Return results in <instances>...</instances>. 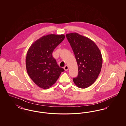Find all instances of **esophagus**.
<instances>
[{"label":"esophagus","mask_w":126,"mask_h":126,"mask_svg":"<svg viewBox=\"0 0 126 126\" xmlns=\"http://www.w3.org/2000/svg\"><path fill=\"white\" fill-rule=\"evenodd\" d=\"M64 69H65V71H67L68 69V66H67V65H66V66H65V67H64Z\"/></svg>","instance_id":"34e87169"}]
</instances>
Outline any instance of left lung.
Masks as SVG:
<instances>
[{"label": "left lung", "instance_id": "8db88e82", "mask_svg": "<svg viewBox=\"0 0 126 126\" xmlns=\"http://www.w3.org/2000/svg\"><path fill=\"white\" fill-rule=\"evenodd\" d=\"M74 53L78 65V76L73 80L80 88H86L94 84L101 72L102 54L96 44L89 38L70 33L66 34Z\"/></svg>", "mask_w": 126, "mask_h": 126}]
</instances>
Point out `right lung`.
Listing matches in <instances>:
<instances>
[{"mask_svg":"<svg viewBox=\"0 0 126 126\" xmlns=\"http://www.w3.org/2000/svg\"><path fill=\"white\" fill-rule=\"evenodd\" d=\"M64 34L42 36L30 46L26 57V67L31 79L39 87L48 89L56 83L63 68L52 56L54 49L65 39Z\"/></svg>","mask_w":126,"mask_h":126,"instance_id":"obj_1","label":"right lung"}]
</instances>
